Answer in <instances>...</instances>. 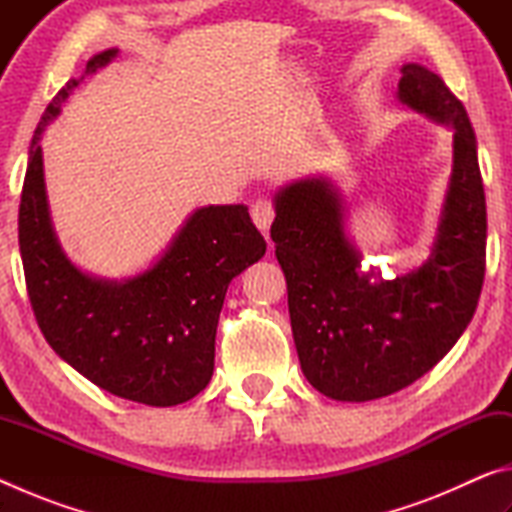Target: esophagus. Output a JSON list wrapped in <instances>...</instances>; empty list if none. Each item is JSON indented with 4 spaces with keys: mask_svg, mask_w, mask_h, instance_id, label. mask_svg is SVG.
Listing matches in <instances>:
<instances>
[{
    "mask_svg": "<svg viewBox=\"0 0 512 512\" xmlns=\"http://www.w3.org/2000/svg\"><path fill=\"white\" fill-rule=\"evenodd\" d=\"M250 216H253V223L257 228L262 230L264 235H268V228H271V223L275 219V207L268 198H257V201L250 205Z\"/></svg>",
    "mask_w": 512,
    "mask_h": 512,
    "instance_id": "34e87169",
    "label": "esophagus"
}]
</instances>
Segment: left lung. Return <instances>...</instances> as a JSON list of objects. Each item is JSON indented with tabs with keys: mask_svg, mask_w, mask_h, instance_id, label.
<instances>
[{
	"mask_svg": "<svg viewBox=\"0 0 512 512\" xmlns=\"http://www.w3.org/2000/svg\"><path fill=\"white\" fill-rule=\"evenodd\" d=\"M397 99L454 131V167L427 262L395 280L361 273L345 237V207L327 178L275 194L271 237L289 291L300 368L332 400L368 402L402 391L461 339L485 275V194L470 117L445 81L402 67Z\"/></svg>",
	"mask_w": 512,
	"mask_h": 512,
	"instance_id": "8db88e82",
	"label": "left lung"
}]
</instances>
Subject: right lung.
Wrapping results in <instances>:
<instances>
[{"instance_id": "1", "label": "right lung", "mask_w": 512, "mask_h": 512, "mask_svg": "<svg viewBox=\"0 0 512 512\" xmlns=\"http://www.w3.org/2000/svg\"><path fill=\"white\" fill-rule=\"evenodd\" d=\"M119 49L92 56L42 115L29 146L20 201V253L40 332L60 359L124 400L176 406L210 384L225 291L266 253L246 205H207L189 216L162 257L128 280H99L69 262L51 225L40 140L85 76Z\"/></svg>"}]
</instances>
